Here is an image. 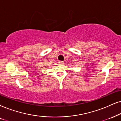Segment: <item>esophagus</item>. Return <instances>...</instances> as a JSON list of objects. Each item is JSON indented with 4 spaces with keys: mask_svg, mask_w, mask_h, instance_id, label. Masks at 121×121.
Segmentation results:
<instances>
[{
    "mask_svg": "<svg viewBox=\"0 0 121 121\" xmlns=\"http://www.w3.org/2000/svg\"><path fill=\"white\" fill-rule=\"evenodd\" d=\"M64 61H59V65H63L64 64Z\"/></svg>",
    "mask_w": 121,
    "mask_h": 121,
    "instance_id": "obj_1",
    "label": "esophagus"
}]
</instances>
